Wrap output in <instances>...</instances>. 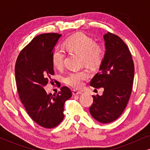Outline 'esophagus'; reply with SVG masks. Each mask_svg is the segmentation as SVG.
Here are the masks:
<instances>
[{"mask_svg": "<svg viewBox=\"0 0 150 150\" xmlns=\"http://www.w3.org/2000/svg\"><path fill=\"white\" fill-rule=\"evenodd\" d=\"M72 93H73V95H74V96H78V95H80V94H81L82 92L80 91H76V90H74Z\"/></svg>", "mask_w": 150, "mask_h": 150, "instance_id": "1", "label": "esophagus"}]
</instances>
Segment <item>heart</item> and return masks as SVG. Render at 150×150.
<instances>
[{
  "instance_id": "b5f03b06",
  "label": "heart",
  "mask_w": 150,
  "mask_h": 150,
  "mask_svg": "<svg viewBox=\"0 0 150 150\" xmlns=\"http://www.w3.org/2000/svg\"><path fill=\"white\" fill-rule=\"evenodd\" d=\"M65 50L68 52L81 54V63L90 67L100 65L104 57V49L102 45L95 43L91 37L84 33H77L67 38L63 42ZM65 53L57 48L52 54V63L55 68L62 69L64 66ZM89 78V72L85 69L71 71L64 77V82L74 89H79L83 82Z\"/></svg>"
}]
</instances>
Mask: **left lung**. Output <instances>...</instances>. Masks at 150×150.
I'll use <instances>...</instances> for the list:
<instances>
[{
	"label": "left lung",
	"instance_id": "8db88e82",
	"mask_svg": "<svg viewBox=\"0 0 150 150\" xmlns=\"http://www.w3.org/2000/svg\"><path fill=\"white\" fill-rule=\"evenodd\" d=\"M106 52L90 85L104 88L102 96H93L89 107L92 117L103 124L117 120L126 108L134 81V65L128 47L120 37L108 32L104 35Z\"/></svg>",
	"mask_w": 150,
	"mask_h": 150
}]
</instances>
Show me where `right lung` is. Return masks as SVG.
Wrapping results in <instances>:
<instances>
[{
    "label": "right lung",
    "instance_id": "right-lung-1",
    "mask_svg": "<svg viewBox=\"0 0 150 150\" xmlns=\"http://www.w3.org/2000/svg\"><path fill=\"white\" fill-rule=\"evenodd\" d=\"M61 36L50 33L35 37L21 50L15 65L20 100L32 120L46 128H54L62 122L64 104L72 95L69 88L65 86L54 96L47 93L44 89L48 83H53L52 54ZM57 86L60 87L59 82Z\"/></svg>",
    "mask_w": 150,
    "mask_h": 150
}]
</instances>
